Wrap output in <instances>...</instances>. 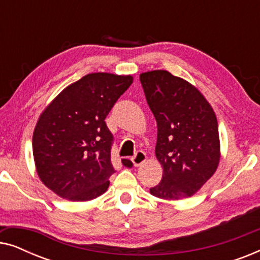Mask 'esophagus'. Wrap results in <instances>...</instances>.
Wrapping results in <instances>:
<instances>
[{
	"label": "esophagus",
	"mask_w": 260,
	"mask_h": 260,
	"mask_svg": "<svg viewBox=\"0 0 260 260\" xmlns=\"http://www.w3.org/2000/svg\"><path fill=\"white\" fill-rule=\"evenodd\" d=\"M145 159H147V155H145V152L142 151V150H138L136 154H135L133 157H131V161H133L135 167H138L140 165H142V163H143Z\"/></svg>",
	"instance_id": "esophagus-1"
}]
</instances>
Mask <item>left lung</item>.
Returning a JSON list of instances; mask_svg holds the SVG:
<instances>
[{"label": "left lung", "mask_w": 260, "mask_h": 260, "mask_svg": "<svg viewBox=\"0 0 260 260\" xmlns=\"http://www.w3.org/2000/svg\"><path fill=\"white\" fill-rule=\"evenodd\" d=\"M145 99L157 122L156 157L162 180L150 193L165 200L189 198L218 168V122L201 92L168 71L142 73Z\"/></svg>", "instance_id": "obj_1"}]
</instances>
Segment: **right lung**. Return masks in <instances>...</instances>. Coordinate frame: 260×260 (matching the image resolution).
Masks as SVG:
<instances>
[{
    "label": "right lung",
    "instance_id": "1",
    "mask_svg": "<svg viewBox=\"0 0 260 260\" xmlns=\"http://www.w3.org/2000/svg\"><path fill=\"white\" fill-rule=\"evenodd\" d=\"M131 84V76L87 74L60 92L41 113L33 135L34 161L40 180L56 195L88 201L108 189L116 170L113 135L105 118Z\"/></svg>",
    "mask_w": 260,
    "mask_h": 260
}]
</instances>
